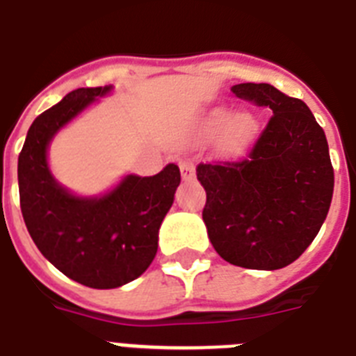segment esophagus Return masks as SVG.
Here are the masks:
<instances>
[{
    "label": "esophagus",
    "instance_id": "34e87169",
    "mask_svg": "<svg viewBox=\"0 0 356 356\" xmlns=\"http://www.w3.org/2000/svg\"><path fill=\"white\" fill-rule=\"evenodd\" d=\"M179 168H181V175H183L184 181H190V179H193V175H195V166H193V163L190 159H183V161L179 163Z\"/></svg>",
    "mask_w": 356,
    "mask_h": 356
}]
</instances>
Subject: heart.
I'll use <instances>...</instances> for the list:
<instances>
[{
    "instance_id": "b5f03b06",
    "label": "heart",
    "mask_w": 356,
    "mask_h": 356,
    "mask_svg": "<svg viewBox=\"0 0 356 356\" xmlns=\"http://www.w3.org/2000/svg\"><path fill=\"white\" fill-rule=\"evenodd\" d=\"M227 123L229 126L227 127V133H225V143H227V146H230V148H236L239 144H243L254 131V120L250 115H247V113L236 115L230 122H228L227 113H225L223 109H219V111L213 113V128L223 129Z\"/></svg>"
}]
</instances>
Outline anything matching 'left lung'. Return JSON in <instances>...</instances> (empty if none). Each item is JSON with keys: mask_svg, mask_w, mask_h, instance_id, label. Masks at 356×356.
Segmentation results:
<instances>
[{"mask_svg": "<svg viewBox=\"0 0 356 356\" xmlns=\"http://www.w3.org/2000/svg\"><path fill=\"white\" fill-rule=\"evenodd\" d=\"M232 93L273 117L247 157L199 164L203 221L225 261L276 270L302 256L327 218L334 188L327 138L305 102L270 83H238Z\"/></svg>", "mask_w": 356, "mask_h": 356, "instance_id": "left-lung-1", "label": "left lung"}]
</instances>
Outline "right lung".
<instances>
[{
    "label": "right lung",
    "mask_w": 356,
    "mask_h": 356,
    "mask_svg": "<svg viewBox=\"0 0 356 356\" xmlns=\"http://www.w3.org/2000/svg\"><path fill=\"white\" fill-rule=\"evenodd\" d=\"M106 88L71 91L29 128L18 157L19 207L38 250L67 278L115 289L138 278L157 254L159 228L181 183L177 164L153 177L128 175L102 197H76L47 166L51 138Z\"/></svg>",
    "instance_id": "1"
}]
</instances>
